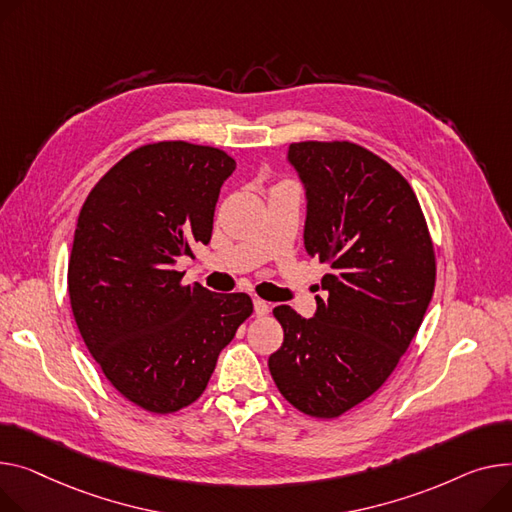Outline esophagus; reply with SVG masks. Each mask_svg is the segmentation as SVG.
I'll list each match as a JSON object with an SVG mask.
<instances>
[{
    "mask_svg": "<svg viewBox=\"0 0 512 512\" xmlns=\"http://www.w3.org/2000/svg\"><path fill=\"white\" fill-rule=\"evenodd\" d=\"M253 311H255L257 317H265L269 313V304L265 300H261V298H255L253 300Z\"/></svg>",
    "mask_w": 512,
    "mask_h": 512,
    "instance_id": "esophagus-1",
    "label": "esophagus"
}]
</instances>
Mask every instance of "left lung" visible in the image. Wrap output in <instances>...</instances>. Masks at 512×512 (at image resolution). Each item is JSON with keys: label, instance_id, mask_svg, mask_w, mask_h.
Listing matches in <instances>:
<instances>
[{"label": "left lung", "instance_id": "obj_1", "mask_svg": "<svg viewBox=\"0 0 512 512\" xmlns=\"http://www.w3.org/2000/svg\"><path fill=\"white\" fill-rule=\"evenodd\" d=\"M306 193L304 249L331 267L313 319L288 304L269 356L280 393L306 416L337 418L377 391L418 333L436 282L432 238L414 189L352 142L290 144Z\"/></svg>", "mask_w": 512, "mask_h": 512}]
</instances>
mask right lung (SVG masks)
I'll return each instance as SVG.
<instances>
[{
	"label": "right lung",
	"instance_id": "right-lung-1",
	"mask_svg": "<svg viewBox=\"0 0 512 512\" xmlns=\"http://www.w3.org/2000/svg\"><path fill=\"white\" fill-rule=\"evenodd\" d=\"M234 168L218 148L148 144L121 158L80 210L67 265L76 325L109 383L148 412H177L206 391L253 313L249 294L183 286L177 271L210 243Z\"/></svg>",
	"mask_w": 512,
	"mask_h": 512
}]
</instances>
